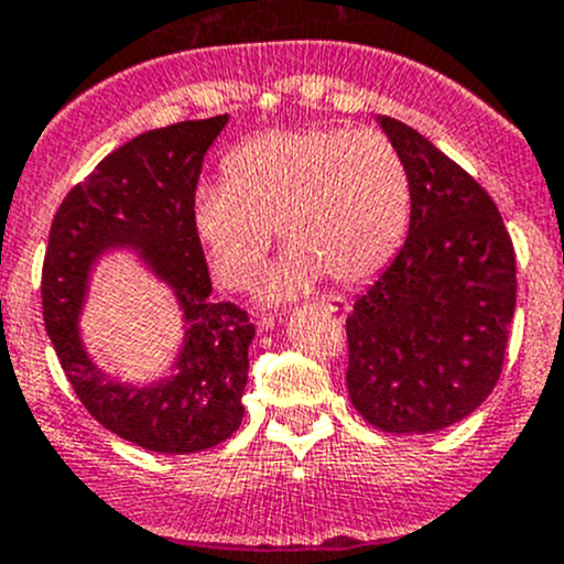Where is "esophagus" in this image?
Listing matches in <instances>:
<instances>
[{
	"label": "esophagus",
	"instance_id": "esophagus-1",
	"mask_svg": "<svg viewBox=\"0 0 564 564\" xmlns=\"http://www.w3.org/2000/svg\"><path fill=\"white\" fill-rule=\"evenodd\" d=\"M318 305H322L324 311H329V314H346V311H349V303H346L344 297L318 300ZM272 327H275V318H264V322H261V329H272Z\"/></svg>",
	"mask_w": 564,
	"mask_h": 564
}]
</instances>
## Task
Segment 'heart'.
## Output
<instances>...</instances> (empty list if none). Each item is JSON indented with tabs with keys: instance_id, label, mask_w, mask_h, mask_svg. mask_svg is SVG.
I'll use <instances>...</instances> for the list:
<instances>
[{
	"instance_id": "heart-1",
	"label": "heart",
	"mask_w": 564,
	"mask_h": 564,
	"mask_svg": "<svg viewBox=\"0 0 564 564\" xmlns=\"http://www.w3.org/2000/svg\"><path fill=\"white\" fill-rule=\"evenodd\" d=\"M224 174L193 196V226L229 289L256 281L275 229L289 250L261 283L275 303L308 292L322 272L368 281L406 237V166L373 130H267L226 158Z\"/></svg>"
}]
</instances>
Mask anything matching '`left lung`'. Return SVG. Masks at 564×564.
Wrapping results in <instances>:
<instances>
[{
	"label": "left lung",
	"instance_id": "left-lung-1",
	"mask_svg": "<svg viewBox=\"0 0 564 564\" xmlns=\"http://www.w3.org/2000/svg\"><path fill=\"white\" fill-rule=\"evenodd\" d=\"M379 128L409 174V237L346 318V388L388 434H434L475 412L502 373L516 253L497 204L398 119Z\"/></svg>",
	"mask_w": 564,
	"mask_h": 564
}]
</instances>
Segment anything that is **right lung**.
<instances>
[{
  "instance_id": "add662e5",
  "label": "right lung",
  "mask_w": 564,
  "mask_h": 564,
  "mask_svg": "<svg viewBox=\"0 0 564 564\" xmlns=\"http://www.w3.org/2000/svg\"><path fill=\"white\" fill-rule=\"evenodd\" d=\"M229 113L150 130L113 150L73 187L51 224L43 318L67 382L104 429L152 453L187 456L229 440L242 423L248 346L256 329L235 303H215L193 226L202 163ZM130 249L173 286L183 346L173 377L128 386L99 371L77 329L94 264Z\"/></svg>"
}]
</instances>
